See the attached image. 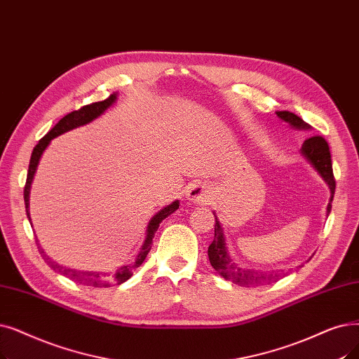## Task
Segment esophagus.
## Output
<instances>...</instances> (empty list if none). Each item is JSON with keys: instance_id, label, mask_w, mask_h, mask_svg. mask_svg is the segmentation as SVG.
<instances>
[{"instance_id": "34e87169", "label": "esophagus", "mask_w": 359, "mask_h": 359, "mask_svg": "<svg viewBox=\"0 0 359 359\" xmlns=\"http://www.w3.org/2000/svg\"><path fill=\"white\" fill-rule=\"evenodd\" d=\"M186 199L192 204H208L211 202V192L204 183H194L186 191Z\"/></svg>"}]
</instances>
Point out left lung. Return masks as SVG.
I'll use <instances>...</instances> for the list:
<instances>
[{
	"label": "left lung",
	"instance_id": "left-lung-1",
	"mask_svg": "<svg viewBox=\"0 0 359 359\" xmlns=\"http://www.w3.org/2000/svg\"><path fill=\"white\" fill-rule=\"evenodd\" d=\"M276 114L289 123L292 128L294 129H301V130H309V124L305 123L301 117L290 111H276ZM301 152L306 161L313 165L317 173L323 177V180L327 183L330 189V202L327 205V217H329L332 211V201L334 196V189H336V182L333 176V167H332V155L329 149V144L325 142V139L323 136H309L306 137ZM215 217V226H214V241L208 246V258L212 269L220 274L223 278L230 280L231 283H235L238 286L243 287H255V286H262V285H269L271 282H277V280L285 274L283 271H261V270H254V269H243L235 261H231L229 252H227V246H226V239L223 235V227L218 222L217 215Z\"/></svg>",
	"mask_w": 359,
	"mask_h": 359
}]
</instances>
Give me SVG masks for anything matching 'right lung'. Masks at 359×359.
I'll list each match as a JSON object with an SVG mask.
<instances>
[{
	"mask_svg": "<svg viewBox=\"0 0 359 359\" xmlns=\"http://www.w3.org/2000/svg\"><path fill=\"white\" fill-rule=\"evenodd\" d=\"M117 100V93H111L110 97H108L107 100L104 101H100V102H92V104H88V105H83L82 108H79V110H74L72 113H69L67 116H65L63 118H61L55 126L46 133L41 141L38 142V145L34 148V152H32V157H30V163H29V170H27V179H26V184H25V191H23V195H25V205H26V214H27V218L30 222V212H29V194H30V184H32V180H34V176L36 173V167L39 164V160H41V155L42 152L45 151V148L50 145L51 139L63 135L74 128H79V126H83V124H88L90 123L92 120H95L97 117H100L107 108H110ZM179 208V201H175L173 204L167 205L165 208H163L161 211H158L157 214H155L151 222L148 223V229H147V236H145V242L144 245L141 246V249H139L137 255L135 257L133 261H130L129 264H126V266H121L118 267L116 271L113 273H98V271H82V270H74V269H67L65 266H60V264H57L55 261H53L48 255L45 254L43 249L39 246L38 243V239H36V243H38V248H39V252L42 255V258L46 261V264L48 266L60 273L66 276L67 278L73 280V282L79 283V285H83V286H92V287H108L111 285H121L123 282H126V280H129L133 274V271L141 266V264L145 261L149 249H151V245H152V239L155 236V231L158 230L160 227V223L164 220V218H167L170 214H173L176 210ZM30 226H32V222H30Z\"/></svg>",
	"mask_w": 359,
	"mask_h": 359,
	"instance_id": "obj_1",
	"label": "right lung"
}]
</instances>
